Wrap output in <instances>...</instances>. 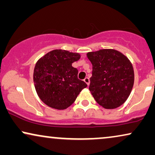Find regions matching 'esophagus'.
<instances>
[{
	"label": "esophagus",
	"mask_w": 155,
	"mask_h": 155,
	"mask_svg": "<svg viewBox=\"0 0 155 155\" xmlns=\"http://www.w3.org/2000/svg\"><path fill=\"white\" fill-rule=\"evenodd\" d=\"M84 82H85L86 84H87L88 86L89 85V83H90V81H89V79L88 77H86L85 79H84Z\"/></svg>",
	"instance_id": "34e87169"
}]
</instances>
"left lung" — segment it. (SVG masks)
Returning <instances> with one entry per match:
<instances>
[{"mask_svg":"<svg viewBox=\"0 0 155 155\" xmlns=\"http://www.w3.org/2000/svg\"><path fill=\"white\" fill-rule=\"evenodd\" d=\"M87 56L93 66L89 89L96 101L105 109L120 107L134 85V68L130 59L114 49L89 52Z\"/></svg>","mask_w":155,"mask_h":155,"instance_id":"obj_1","label":"left lung"}]
</instances>
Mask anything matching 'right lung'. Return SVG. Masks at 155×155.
<instances>
[{
    "label": "right lung",
    "mask_w": 155,
    "mask_h": 155,
    "mask_svg": "<svg viewBox=\"0 0 155 155\" xmlns=\"http://www.w3.org/2000/svg\"><path fill=\"white\" fill-rule=\"evenodd\" d=\"M80 58L79 53L55 49L36 62L34 71L35 89L47 106L58 110L66 109L87 87L78 79V70L72 66Z\"/></svg>",
    "instance_id": "right-lung-1"
}]
</instances>
